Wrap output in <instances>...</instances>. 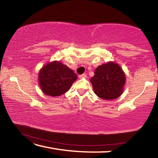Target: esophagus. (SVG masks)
<instances>
[{
    "label": "esophagus",
    "mask_w": 158,
    "mask_h": 158,
    "mask_svg": "<svg viewBox=\"0 0 158 158\" xmlns=\"http://www.w3.org/2000/svg\"><path fill=\"white\" fill-rule=\"evenodd\" d=\"M79 77L80 79L85 78V77H86V74H81V75H79Z\"/></svg>",
    "instance_id": "1"
}]
</instances>
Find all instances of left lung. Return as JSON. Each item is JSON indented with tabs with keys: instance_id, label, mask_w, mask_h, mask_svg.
<instances>
[{
	"instance_id": "8db88e82",
	"label": "left lung",
	"mask_w": 158,
	"mask_h": 158,
	"mask_svg": "<svg viewBox=\"0 0 158 158\" xmlns=\"http://www.w3.org/2000/svg\"><path fill=\"white\" fill-rule=\"evenodd\" d=\"M94 76L90 78L96 95L103 100L118 98L123 92L125 74L118 64L109 61L95 69Z\"/></svg>"
}]
</instances>
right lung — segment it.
<instances>
[{
  "label": "right lung",
  "instance_id": "1",
  "mask_svg": "<svg viewBox=\"0 0 158 158\" xmlns=\"http://www.w3.org/2000/svg\"><path fill=\"white\" fill-rule=\"evenodd\" d=\"M77 79V75L73 69L57 60L44 65L38 74L42 91L52 97L60 96L68 91Z\"/></svg>",
  "mask_w": 158,
  "mask_h": 158
}]
</instances>
